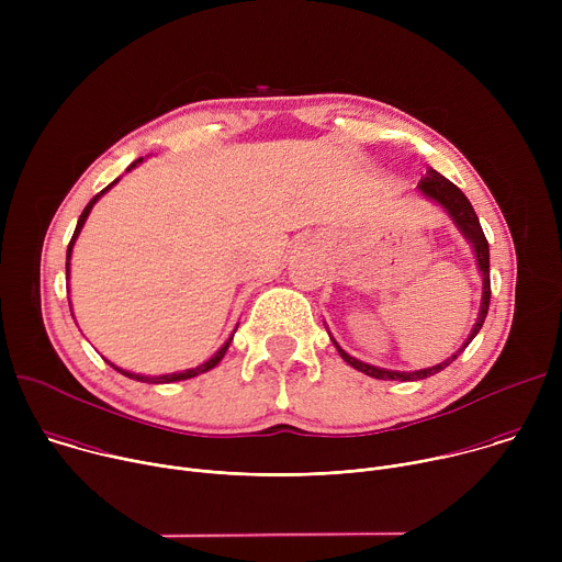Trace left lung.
<instances>
[{
  "label": "left lung",
  "instance_id": "left-lung-1",
  "mask_svg": "<svg viewBox=\"0 0 562 562\" xmlns=\"http://www.w3.org/2000/svg\"><path fill=\"white\" fill-rule=\"evenodd\" d=\"M418 187H420V191H423L425 195H429L431 200H436L438 204H442V206L447 209V213L453 217V222L458 224V228L462 231V235L471 243V247H473V251H475L477 269H480V273H483V304H480V313H477V319H475V325H473V331L469 334L467 342L462 345V349H464V347L475 338V334H477L480 329H483V323H485L487 311H490V297H492V282H490V243H487V237H485V233H483V226H480V220H477V215H475L471 202L464 198V193H462L453 182H449V180H447L445 176H440L438 171L429 169L427 176L420 180ZM334 345H336V349L340 351L342 360L349 362L353 369H358V371H362V373H367V375H371V378H378V380H403V382H405V380H423V378H429V375L442 371V369L449 367V364L460 356V351H462V349H460V351L453 353L449 360H445V362H440V364H436V367H431V369H420V371H409V373H405V371H386V369L371 367V364L360 362V360L351 358L349 353H345L336 340H334Z\"/></svg>",
  "mask_w": 562,
  "mask_h": 562
}]
</instances>
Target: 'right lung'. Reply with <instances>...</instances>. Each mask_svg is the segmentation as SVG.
<instances>
[{
    "label": "right lung",
    "instance_id": "1",
    "mask_svg": "<svg viewBox=\"0 0 562 562\" xmlns=\"http://www.w3.org/2000/svg\"><path fill=\"white\" fill-rule=\"evenodd\" d=\"M142 162V157H137L135 162L128 167V171L135 167V165H139ZM117 182V180H115ZM115 182H111L106 189H102L89 204H87V209L82 211V215H79V220H77V226H75V233H72V237H70V243H68V251H66V278H68V260H70V251H72V245H75V239H77V235H79V231H82V226H85V222H87V217H89V213H91V209H93V204L100 200V195L102 193H106ZM235 334V331H233ZM231 340H233V336L222 345V349L211 358V360H206L204 364H200V367H195V369H189V371H180V373H169V375H155V378H148V375H137V373H128V371H124V369H120V367H115V364H111L109 360V364L115 369V371H120L122 375H126V378H133V380H139V382H150V384H165V382H178V380H187V378H193V375H198V373H204V371H209V369H213L222 358H224V353H226V349H228V345H231Z\"/></svg>",
    "mask_w": 562,
    "mask_h": 562
}]
</instances>
